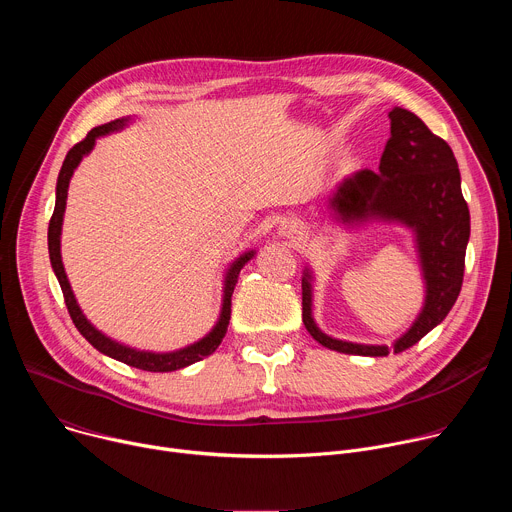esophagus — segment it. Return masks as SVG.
<instances>
[{
  "mask_svg": "<svg viewBox=\"0 0 512 512\" xmlns=\"http://www.w3.org/2000/svg\"><path fill=\"white\" fill-rule=\"evenodd\" d=\"M279 235L287 237V239H298L302 235V225L298 221H291V218H289V221H283L279 225Z\"/></svg>",
  "mask_w": 512,
  "mask_h": 512,
  "instance_id": "obj_1",
  "label": "esophagus"
}]
</instances>
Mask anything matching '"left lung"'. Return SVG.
Segmentation results:
<instances>
[{"label": "left lung", "instance_id": "obj_1", "mask_svg": "<svg viewBox=\"0 0 512 512\" xmlns=\"http://www.w3.org/2000/svg\"><path fill=\"white\" fill-rule=\"evenodd\" d=\"M389 119L391 137L381 156L379 172L358 170L346 176L328 198V206L334 221L348 229L369 223L409 229L425 298L417 318L393 346L338 340L324 334L312 316L314 271L306 265L302 275L304 326L316 342L344 354L387 356L417 344L450 314L464 279L470 210L462 196L454 152L415 113L395 107L389 111Z\"/></svg>", "mask_w": 512, "mask_h": 512}]
</instances>
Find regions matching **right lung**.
Wrapping results in <instances>:
<instances>
[{
    "label": "right lung",
    "mask_w": 512,
    "mask_h": 512,
    "mask_svg": "<svg viewBox=\"0 0 512 512\" xmlns=\"http://www.w3.org/2000/svg\"><path fill=\"white\" fill-rule=\"evenodd\" d=\"M129 123H133V117H121L115 121H109L105 125H99L95 129H91L87 133V137L83 141H79L77 145H72L68 150L62 168L58 172V180H56V204H54V212L50 218V225H48V253H50V263H52V271L60 283V289L64 294V302L68 308V314L75 322L77 330L103 354L129 364V367L141 369V371H150V373H170V371H178L184 367H190V364L210 356L218 344L223 342L227 328H229V320H231V298H233V291L239 279L241 269L245 267L247 261H251L255 257V249L245 251L243 255H239L227 269L225 273V281H223V304H221V314H218L216 324L212 326V330L202 336L200 340H196L194 344H188L184 348L172 350V352H152V350H139L133 346H127L123 342L113 340L111 336L103 334L99 328H95L91 324V320L83 314L77 298H75V291L70 287V281L66 277L64 265H62V255H60V235H62V221H64V210H66V198H68V184L72 174L79 168V164L83 162L85 156H89L95 148L97 137L115 133L125 129Z\"/></svg>",
    "instance_id": "1"
}]
</instances>
